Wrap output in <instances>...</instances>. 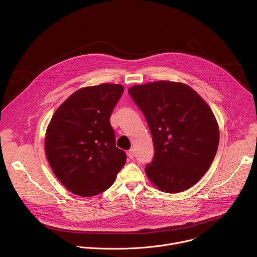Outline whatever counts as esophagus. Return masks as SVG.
Listing matches in <instances>:
<instances>
[{
	"instance_id": "1",
	"label": "esophagus",
	"mask_w": 257,
	"mask_h": 257,
	"mask_svg": "<svg viewBox=\"0 0 257 257\" xmlns=\"http://www.w3.org/2000/svg\"><path fill=\"white\" fill-rule=\"evenodd\" d=\"M127 156H128V158H129L130 160H132V159L135 157V153H134V151H133V150L128 151V152H127Z\"/></svg>"
}]
</instances>
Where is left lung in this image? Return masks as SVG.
Segmentation results:
<instances>
[{"label":"left lung","mask_w":257,"mask_h":257,"mask_svg":"<svg viewBox=\"0 0 257 257\" xmlns=\"http://www.w3.org/2000/svg\"><path fill=\"white\" fill-rule=\"evenodd\" d=\"M150 126L155 158L145 174L159 190L191 188L209 169L218 146L217 121L189 85L161 80L128 89Z\"/></svg>","instance_id":"obj_1"}]
</instances>
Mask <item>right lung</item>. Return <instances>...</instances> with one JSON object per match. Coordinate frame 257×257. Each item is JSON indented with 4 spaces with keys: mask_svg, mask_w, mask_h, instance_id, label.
<instances>
[{
    "mask_svg": "<svg viewBox=\"0 0 257 257\" xmlns=\"http://www.w3.org/2000/svg\"><path fill=\"white\" fill-rule=\"evenodd\" d=\"M121 84L101 83L72 93L54 113L45 137L48 162L73 194L90 197L113 185L126 163L109 124Z\"/></svg>",
    "mask_w": 257,
    "mask_h": 257,
    "instance_id": "right-lung-1",
    "label": "right lung"
}]
</instances>
